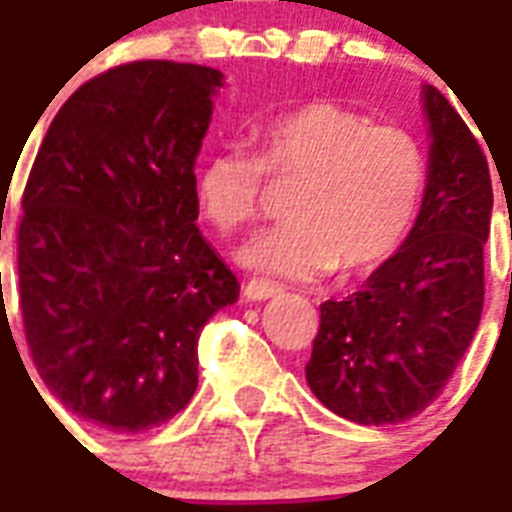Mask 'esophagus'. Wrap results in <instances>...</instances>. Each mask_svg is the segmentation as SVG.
Instances as JSON below:
<instances>
[{
	"instance_id": "34e87169",
	"label": "esophagus",
	"mask_w": 512,
	"mask_h": 512,
	"mask_svg": "<svg viewBox=\"0 0 512 512\" xmlns=\"http://www.w3.org/2000/svg\"><path fill=\"white\" fill-rule=\"evenodd\" d=\"M243 293H245V299L264 301L277 296V293H280V285L267 283V280H256V277H253V280H248V283L243 285Z\"/></svg>"
}]
</instances>
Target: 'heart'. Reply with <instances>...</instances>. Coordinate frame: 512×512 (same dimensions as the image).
<instances>
[{"label": "heart", "instance_id": "1", "mask_svg": "<svg viewBox=\"0 0 512 512\" xmlns=\"http://www.w3.org/2000/svg\"><path fill=\"white\" fill-rule=\"evenodd\" d=\"M261 152L221 144L194 173L197 211L219 235L259 213L267 176L293 181L283 224L248 240L240 261L283 277L382 264L414 227L430 162L411 130L336 101H310L259 125Z\"/></svg>", "mask_w": 512, "mask_h": 512}]
</instances>
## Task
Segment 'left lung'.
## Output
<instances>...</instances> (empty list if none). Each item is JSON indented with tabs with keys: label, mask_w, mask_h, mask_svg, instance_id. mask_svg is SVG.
<instances>
[{
	"label": "left lung",
	"mask_w": 512,
	"mask_h": 512,
	"mask_svg": "<svg viewBox=\"0 0 512 512\" xmlns=\"http://www.w3.org/2000/svg\"><path fill=\"white\" fill-rule=\"evenodd\" d=\"M430 181L406 243L360 291L320 304L307 384L358 425H398L433 403L481 323L491 176L481 144L427 85Z\"/></svg>",
	"instance_id": "left-lung-1"
}]
</instances>
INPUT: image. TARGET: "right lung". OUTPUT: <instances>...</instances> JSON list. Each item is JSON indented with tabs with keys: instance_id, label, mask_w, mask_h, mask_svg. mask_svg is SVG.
<instances>
[{
	"instance_id": "obj_1",
	"label": "right lung",
	"mask_w": 512,
	"mask_h": 512,
	"mask_svg": "<svg viewBox=\"0 0 512 512\" xmlns=\"http://www.w3.org/2000/svg\"><path fill=\"white\" fill-rule=\"evenodd\" d=\"M221 79L173 61L87 79L50 122L23 189L31 360L63 406L109 433L152 430L192 400L202 326L240 293L194 224V160Z\"/></svg>"
}]
</instances>
